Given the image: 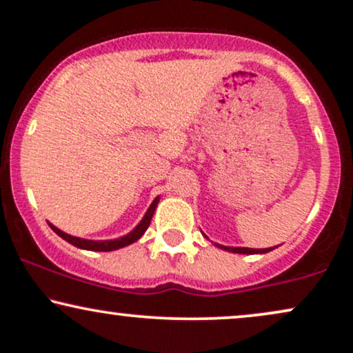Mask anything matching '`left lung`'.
Here are the masks:
<instances>
[{"instance_id":"left-lung-1","label":"left lung","mask_w":353,"mask_h":353,"mask_svg":"<svg viewBox=\"0 0 353 353\" xmlns=\"http://www.w3.org/2000/svg\"><path fill=\"white\" fill-rule=\"evenodd\" d=\"M221 249L234 252V254H265V252H270L273 249H247V247H224L219 245Z\"/></svg>"}]
</instances>
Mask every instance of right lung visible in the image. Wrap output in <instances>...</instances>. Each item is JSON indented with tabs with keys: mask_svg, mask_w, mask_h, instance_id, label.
<instances>
[{
	"mask_svg": "<svg viewBox=\"0 0 353 353\" xmlns=\"http://www.w3.org/2000/svg\"><path fill=\"white\" fill-rule=\"evenodd\" d=\"M157 204H159V198L154 199V203H152L149 210H147L145 216H143V219L141 221V224H139L137 228L132 230V232H129L128 236H124V237L114 239V241H86V239L68 236V234H65L60 229H57L55 225H52V224H49V225L52 228V230H54V232L57 234V236H60V237L63 239V241H67L68 243H72V245L78 247V249L94 250V252H111V250L121 249V247L129 245V243L136 242L137 239L142 237V234L145 232L147 228H149V224H150V221H152V216H154V211H155Z\"/></svg>",
	"mask_w": 353,
	"mask_h": 353,
	"instance_id": "obj_1",
	"label": "right lung"
}]
</instances>
